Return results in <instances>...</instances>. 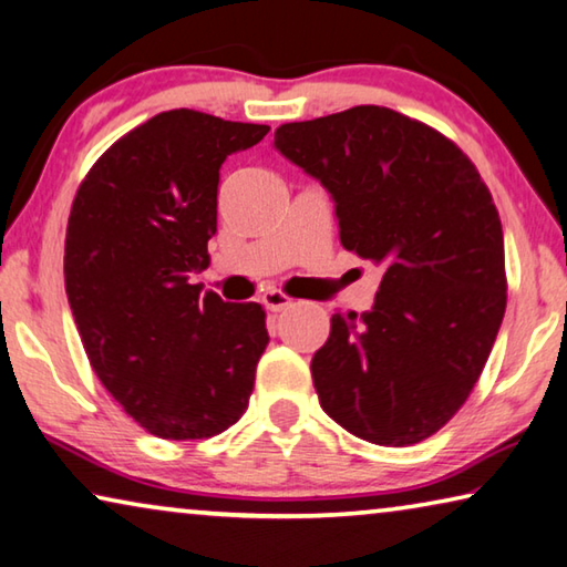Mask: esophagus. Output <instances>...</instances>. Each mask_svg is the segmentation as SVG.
I'll use <instances>...</instances> for the list:
<instances>
[{"label":"esophagus","mask_w":567,"mask_h":567,"mask_svg":"<svg viewBox=\"0 0 567 567\" xmlns=\"http://www.w3.org/2000/svg\"><path fill=\"white\" fill-rule=\"evenodd\" d=\"M259 302H262L269 312H282V310L292 308V305H295V300L287 298V295L280 292V290L262 292V295H259Z\"/></svg>","instance_id":"esophagus-1"}]
</instances>
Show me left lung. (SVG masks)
<instances>
[{
    "instance_id": "1",
    "label": "left lung",
    "mask_w": 567,
    "mask_h": 567,
    "mask_svg": "<svg viewBox=\"0 0 567 567\" xmlns=\"http://www.w3.org/2000/svg\"><path fill=\"white\" fill-rule=\"evenodd\" d=\"M275 148L330 194L340 245L383 269L373 308L336 312L312 355L320 406L371 444H416L462 409L505 318L489 188L442 133L381 105L285 123Z\"/></svg>"
}]
</instances>
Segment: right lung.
Returning a JSON list of instances; mask_svg holds the SVG:
<instances>
[{"mask_svg": "<svg viewBox=\"0 0 567 567\" xmlns=\"http://www.w3.org/2000/svg\"><path fill=\"white\" fill-rule=\"evenodd\" d=\"M267 131L176 107L115 141L78 188L70 310L107 393L161 439L221 434L255 389L265 310L202 292L192 275L209 265L221 164Z\"/></svg>", "mask_w": 567, "mask_h": 567, "instance_id": "add662e5", "label": "right lung"}]
</instances>
